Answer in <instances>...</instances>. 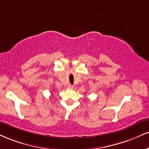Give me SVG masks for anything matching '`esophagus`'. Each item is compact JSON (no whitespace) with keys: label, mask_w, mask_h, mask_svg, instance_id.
Masks as SVG:
<instances>
[{"label":"esophagus","mask_w":149,"mask_h":149,"mask_svg":"<svg viewBox=\"0 0 149 149\" xmlns=\"http://www.w3.org/2000/svg\"><path fill=\"white\" fill-rule=\"evenodd\" d=\"M68 89H73V86H72L71 85H68Z\"/></svg>","instance_id":"obj_1"}]
</instances>
